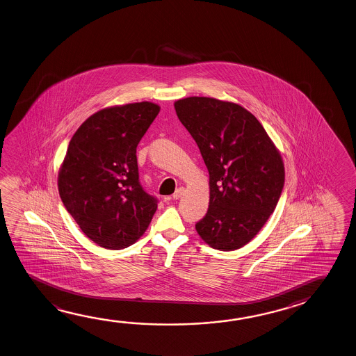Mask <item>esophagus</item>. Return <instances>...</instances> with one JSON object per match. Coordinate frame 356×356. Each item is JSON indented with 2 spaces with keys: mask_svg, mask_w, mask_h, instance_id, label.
<instances>
[{
  "mask_svg": "<svg viewBox=\"0 0 356 356\" xmlns=\"http://www.w3.org/2000/svg\"><path fill=\"white\" fill-rule=\"evenodd\" d=\"M183 193H184V188H178V189L175 191V194H173V199L177 200V199L181 198V195H183Z\"/></svg>",
  "mask_w": 356,
  "mask_h": 356,
  "instance_id": "1",
  "label": "esophagus"
}]
</instances>
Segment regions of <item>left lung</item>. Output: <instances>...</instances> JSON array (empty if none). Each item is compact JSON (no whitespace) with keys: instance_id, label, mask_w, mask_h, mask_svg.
<instances>
[{"instance_id":"1","label":"left lung","mask_w":356,"mask_h":356,"mask_svg":"<svg viewBox=\"0 0 356 356\" xmlns=\"http://www.w3.org/2000/svg\"><path fill=\"white\" fill-rule=\"evenodd\" d=\"M175 108L209 172V208L195 229L214 249H239L277 207L285 179L282 157L259 121L239 104L188 97Z\"/></svg>"}]
</instances>
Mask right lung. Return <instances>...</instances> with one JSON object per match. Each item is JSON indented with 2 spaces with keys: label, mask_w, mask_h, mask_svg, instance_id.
<instances>
[{
  "label": "right lung",
  "mask_w": 356,
  "mask_h": 356,
  "mask_svg": "<svg viewBox=\"0 0 356 356\" xmlns=\"http://www.w3.org/2000/svg\"><path fill=\"white\" fill-rule=\"evenodd\" d=\"M159 106L131 103L102 109L73 134L58 175L67 211L90 241L123 249L142 236L158 199L139 181L137 145Z\"/></svg>",
  "instance_id": "obj_1"
}]
</instances>
